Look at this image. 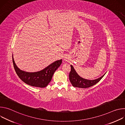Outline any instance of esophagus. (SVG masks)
I'll use <instances>...</instances> for the list:
<instances>
[{"mask_svg": "<svg viewBox=\"0 0 125 125\" xmlns=\"http://www.w3.org/2000/svg\"><path fill=\"white\" fill-rule=\"evenodd\" d=\"M67 59H68V58H67L66 57H64V60H65V61H67Z\"/></svg>", "mask_w": 125, "mask_h": 125, "instance_id": "34e87169", "label": "esophagus"}]
</instances>
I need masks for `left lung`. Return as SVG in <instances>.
I'll use <instances>...</instances> for the list:
<instances>
[{
	"label": "left lung",
	"instance_id": "obj_1",
	"mask_svg": "<svg viewBox=\"0 0 125 125\" xmlns=\"http://www.w3.org/2000/svg\"><path fill=\"white\" fill-rule=\"evenodd\" d=\"M71 71L69 73V80L74 87L79 88H87L92 86L97 83L103 77L104 74L101 77L93 80H90L81 77L76 72L73 66L71 65Z\"/></svg>",
	"mask_w": 125,
	"mask_h": 125
}]
</instances>
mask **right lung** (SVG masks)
<instances>
[{"label":"right lung","mask_w":125,"mask_h":125,"mask_svg":"<svg viewBox=\"0 0 125 125\" xmlns=\"http://www.w3.org/2000/svg\"><path fill=\"white\" fill-rule=\"evenodd\" d=\"M12 60L16 73L23 82L32 86L44 87L51 81L55 71L61 64L62 60H57L36 72H27L20 70L16 65L13 55Z\"/></svg>","instance_id":"1"}]
</instances>
